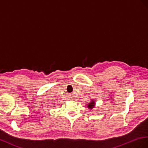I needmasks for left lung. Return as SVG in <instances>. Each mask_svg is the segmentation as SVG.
Segmentation results:
<instances>
[{
    "label": "left lung",
    "mask_w": 148,
    "mask_h": 148,
    "mask_svg": "<svg viewBox=\"0 0 148 148\" xmlns=\"http://www.w3.org/2000/svg\"><path fill=\"white\" fill-rule=\"evenodd\" d=\"M94 105H95V103H94V101H92V102H90V103H89V104L88 105V107L90 109H92V108H93L94 107Z\"/></svg>",
    "instance_id": "1"
}]
</instances>
